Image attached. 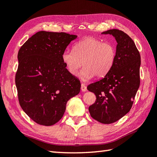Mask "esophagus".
Listing matches in <instances>:
<instances>
[{"label":"esophagus","mask_w":157,"mask_h":157,"mask_svg":"<svg viewBox=\"0 0 157 157\" xmlns=\"http://www.w3.org/2000/svg\"><path fill=\"white\" fill-rule=\"evenodd\" d=\"M81 90L82 91V92H86V91L87 90V88L84 84H81Z\"/></svg>","instance_id":"obj_1"}]
</instances>
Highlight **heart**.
<instances>
[{
  "instance_id": "obj_1",
  "label": "heart",
  "mask_w": 157,
  "mask_h": 157,
  "mask_svg": "<svg viewBox=\"0 0 157 157\" xmlns=\"http://www.w3.org/2000/svg\"><path fill=\"white\" fill-rule=\"evenodd\" d=\"M73 50H65L62 53V62L72 75H75L83 64L80 78L84 81L94 75L96 78L106 75L115 61V45L109 42H102L93 37H86L76 42Z\"/></svg>"
}]
</instances>
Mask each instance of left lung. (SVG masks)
I'll use <instances>...</instances> for the list:
<instances>
[{"label": "left lung", "mask_w": 157, "mask_h": 157, "mask_svg": "<svg viewBox=\"0 0 157 157\" xmlns=\"http://www.w3.org/2000/svg\"><path fill=\"white\" fill-rule=\"evenodd\" d=\"M101 34L115 38L116 58L103 78L88 85L96 101L89 106L90 116L102 124H112L129 112L140 85L141 56L135 42L121 30L113 29Z\"/></svg>", "instance_id": "8db88e82"}]
</instances>
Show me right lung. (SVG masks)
I'll use <instances>...</instances> for the list:
<instances>
[{
	"label": "right lung",
	"instance_id": "1",
	"mask_svg": "<svg viewBox=\"0 0 157 157\" xmlns=\"http://www.w3.org/2000/svg\"><path fill=\"white\" fill-rule=\"evenodd\" d=\"M77 37L41 31L19 49L15 78L19 103L40 125L52 126L59 121L67 101L80 91V82L68 72L62 59V53Z\"/></svg>",
	"mask_w": 157,
	"mask_h": 157
}]
</instances>
